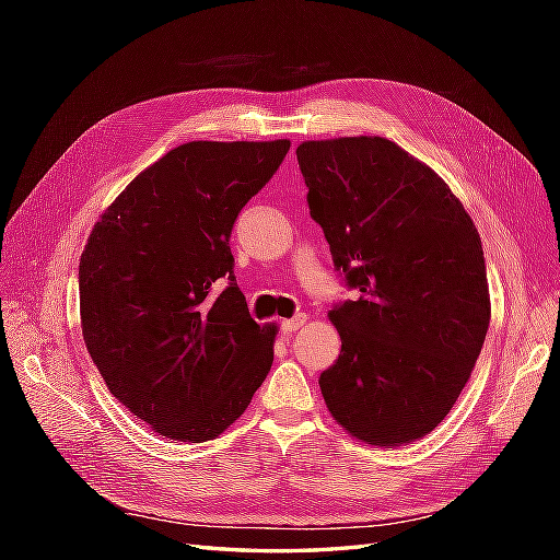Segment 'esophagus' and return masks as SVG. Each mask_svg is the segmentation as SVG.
<instances>
[{"label": "esophagus", "mask_w": 560, "mask_h": 560, "mask_svg": "<svg viewBox=\"0 0 560 560\" xmlns=\"http://www.w3.org/2000/svg\"><path fill=\"white\" fill-rule=\"evenodd\" d=\"M308 322V317L306 315H294L292 319H282V325H280V329H282V334H292V331H296V329H301L303 325H306Z\"/></svg>", "instance_id": "esophagus-1"}]
</instances>
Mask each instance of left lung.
<instances>
[{
	"instance_id": "1",
	"label": "left lung",
	"mask_w": 560,
	"mask_h": 560,
	"mask_svg": "<svg viewBox=\"0 0 560 560\" xmlns=\"http://www.w3.org/2000/svg\"><path fill=\"white\" fill-rule=\"evenodd\" d=\"M296 159L334 266L360 292L329 311L341 354L322 397L362 442L411 444L453 409L486 341L477 226L432 167L385 138L303 142Z\"/></svg>"
}]
</instances>
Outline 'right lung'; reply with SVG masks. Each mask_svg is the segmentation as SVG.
Masks as SVG:
<instances>
[{
  "instance_id": "obj_1",
  "label": "right lung",
  "mask_w": 560,
  "mask_h": 560,
  "mask_svg": "<svg viewBox=\"0 0 560 560\" xmlns=\"http://www.w3.org/2000/svg\"><path fill=\"white\" fill-rule=\"evenodd\" d=\"M287 151L290 140L179 144L126 186L81 254V331L97 371L175 442L222 434L273 364L278 327L252 319L229 238Z\"/></svg>"
}]
</instances>
